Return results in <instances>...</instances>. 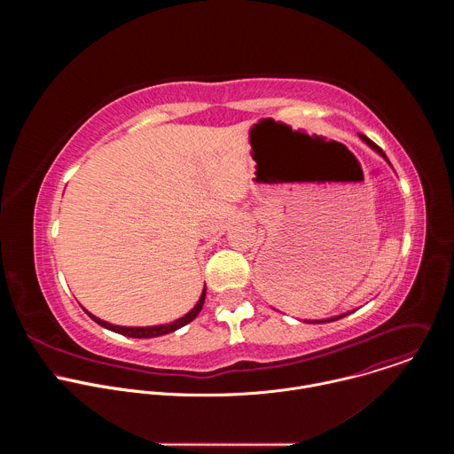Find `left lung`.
I'll return each instance as SVG.
<instances>
[{"instance_id":"left-lung-1","label":"left lung","mask_w":454,"mask_h":454,"mask_svg":"<svg viewBox=\"0 0 454 454\" xmlns=\"http://www.w3.org/2000/svg\"><path fill=\"white\" fill-rule=\"evenodd\" d=\"M359 138L372 149V151H375L380 158H384L386 161H387V158H386V154L370 140V138H366L364 135H359ZM387 165H390L392 167V163L390 161H387ZM350 312H354V310H348V312H343V314H338V316H331V317H323V319H305V323H329V321H336V319H341V317H345V316H348Z\"/></svg>"}]
</instances>
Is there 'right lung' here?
Here are the masks:
<instances>
[{
  "mask_svg": "<svg viewBox=\"0 0 454 454\" xmlns=\"http://www.w3.org/2000/svg\"><path fill=\"white\" fill-rule=\"evenodd\" d=\"M205 296H207V287H203V293H201L198 303L193 305V309L188 310L184 316L177 317L176 321L163 323V325H151V327H121V325H113V323L104 321V319L93 316V314H91L90 310H86L84 307H82V309L86 310V314H88L95 323H98L100 327H104V329H107V331H113V333H116V334H121V336H127V338L147 340V338H158V336L170 334V333H174V331H177V329L188 325V323H190L192 319H196V316L201 312V309H203V305H205Z\"/></svg>",
  "mask_w": 454,
  "mask_h": 454,
  "instance_id": "right-lung-1",
  "label": "right lung"
}]
</instances>
